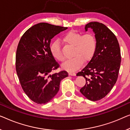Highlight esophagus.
<instances>
[{
	"mask_svg": "<svg viewBox=\"0 0 130 130\" xmlns=\"http://www.w3.org/2000/svg\"><path fill=\"white\" fill-rule=\"evenodd\" d=\"M69 75H71V76H75L76 74L75 72H69Z\"/></svg>",
	"mask_w": 130,
	"mask_h": 130,
	"instance_id": "esophagus-1",
	"label": "esophagus"
}]
</instances>
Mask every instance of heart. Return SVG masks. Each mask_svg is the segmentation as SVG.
Here are the masks:
<instances>
[{
	"instance_id": "1",
	"label": "heart",
	"mask_w": 130,
	"mask_h": 130,
	"mask_svg": "<svg viewBox=\"0 0 130 130\" xmlns=\"http://www.w3.org/2000/svg\"><path fill=\"white\" fill-rule=\"evenodd\" d=\"M62 40L67 44L74 46L73 56L74 57L68 60L62 66L68 71H74L79 68L84 61H89L96 51V40L91 33L82 35L75 31H70L63 36ZM50 51L55 59L61 62L65 61V56L59 42H53L51 45Z\"/></svg>"
}]
</instances>
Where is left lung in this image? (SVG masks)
Masks as SVG:
<instances>
[{
  "mask_svg": "<svg viewBox=\"0 0 130 130\" xmlns=\"http://www.w3.org/2000/svg\"><path fill=\"white\" fill-rule=\"evenodd\" d=\"M91 28L96 40V49L91 61L77 73L83 76L86 84L80 89L83 95L92 101L105 97L117 80L121 64L120 45L116 36L105 25L92 22L85 25Z\"/></svg>",
  "mask_w": 130,
  "mask_h": 130,
  "instance_id": "1",
  "label": "left lung"
}]
</instances>
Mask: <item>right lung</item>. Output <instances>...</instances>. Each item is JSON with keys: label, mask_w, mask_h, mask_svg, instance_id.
<instances>
[{"label": "right lung", "mask_w": 130, "mask_h": 130, "mask_svg": "<svg viewBox=\"0 0 130 130\" xmlns=\"http://www.w3.org/2000/svg\"><path fill=\"white\" fill-rule=\"evenodd\" d=\"M67 29L47 23H38L24 33L18 43L16 72L23 91L35 103L51 101L59 90L60 82L68 75L65 71L51 74L59 65L50 51L51 39Z\"/></svg>", "instance_id": "1"}]
</instances>
